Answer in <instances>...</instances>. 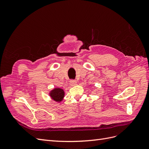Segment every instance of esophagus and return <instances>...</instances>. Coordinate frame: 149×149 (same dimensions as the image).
I'll return each instance as SVG.
<instances>
[{"mask_svg":"<svg viewBox=\"0 0 149 149\" xmlns=\"http://www.w3.org/2000/svg\"><path fill=\"white\" fill-rule=\"evenodd\" d=\"M76 83H77V82H76V81L74 79H71L70 81V84L71 86H75Z\"/></svg>","mask_w":149,"mask_h":149,"instance_id":"obj_1","label":"esophagus"}]
</instances>
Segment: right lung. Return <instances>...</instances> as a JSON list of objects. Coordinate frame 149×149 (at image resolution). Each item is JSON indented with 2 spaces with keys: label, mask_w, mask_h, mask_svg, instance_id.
Wrapping results in <instances>:
<instances>
[{
  "label": "right lung",
  "mask_w": 149,
  "mask_h": 149,
  "mask_svg": "<svg viewBox=\"0 0 149 149\" xmlns=\"http://www.w3.org/2000/svg\"><path fill=\"white\" fill-rule=\"evenodd\" d=\"M64 91L63 90L60 88H56L50 93V96L53 100L56 101H62L63 98L64 97Z\"/></svg>",
  "instance_id": "obj_1"
}]
</instances>
